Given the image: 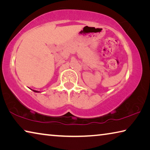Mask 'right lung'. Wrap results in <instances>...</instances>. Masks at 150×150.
I'll return each instance as SVG.
<instances>
[{"label": "right lung", "mask_w": 150, "mask_h": 150, "mask_svg": "<svg viewBox=\"0 0 150 150\" xmlns=\"http://www.w3.org/2000/svg\"><path fill=\"white\" fill-rule=\"evenodd\" d=\"M33 91H34V92H36V93H39V92H38V91H34V90H33Z\"/></svg>", "instance_id": "add662e5"}]
</instances>
